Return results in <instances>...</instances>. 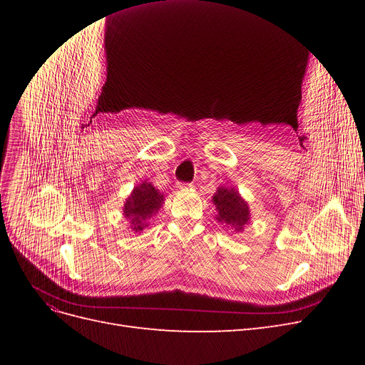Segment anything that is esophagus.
Listing matches in <instances>:
<instances>
[{
	"label": "esophagus",
	"mask_w": 365,
	"mask_h": 365,
	"mask_svg": "<svg viewBox=\"0 0 365 365\" xmlns=\"http://www.w3.org/2000/svg\"><path fill=\"white\" fill-rule=\"evenodd\" d=\"M176 189H178V190H189V189H192V184L178 182V184H176Z\"/></svg>",
	"instance_id": "esophagus-1"
}]
</instances>
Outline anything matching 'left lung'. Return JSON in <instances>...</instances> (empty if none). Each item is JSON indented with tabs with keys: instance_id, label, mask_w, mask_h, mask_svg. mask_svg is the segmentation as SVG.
I'll list each match as a JSON object with an SVG mask.
<instances>
[{
	"instance_id": "8db88e82",
	"label": "left lung",
	"mask_w": 365,
	"mask_h": 365,
	"mask_svg": "<svg viewBox=\"0 0 365 365\" xmlns=\"http://www.w3.org/2000/svg\"><path fill=\"white\" fill-rule=\"evenodd\" d=\"M212 201L216 207V219L231 233H242L251 222V210L236 187L219 185Z\"/></svg>"
}]
</instances>
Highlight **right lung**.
Segmentation results:
<instances>
[{"mask_svg":"<svg viewBox=\"0 0 365 365\" xmlns=\"http://www.w3.org/2000/svg\"><path fill=\"white\" fill-rule=\"evenodd\" d=\"M163 204L164 195L152 182L137 184L123 204V217L128 220V228L134 233H141L149 227V220L158 213Z\"/></svg>","mask_w":365,"mask_h":365,"instance_id":"right-lung-1","label":"right lung"}]
</instances>
